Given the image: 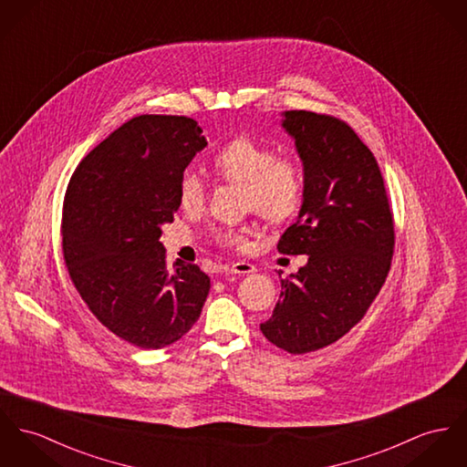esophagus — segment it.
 <instances>
[{
    "label": "esophagus",
    "instance_id": "1",
    "mask_svg": "<svg viewBox=\"0 0 467 467\" xmlns=\"http://www.w3.org/2000/svg\"><path fill=\"white\" fill-rule=\"evenodd\" d=\"M229 272H231V274L245 275V274L255 272V266H254L252 263H247V261H236V263H233V265L229 266Z\"/></svg>",
    "mask_w": 467,
    "mask_h": 467
}]
</instances>
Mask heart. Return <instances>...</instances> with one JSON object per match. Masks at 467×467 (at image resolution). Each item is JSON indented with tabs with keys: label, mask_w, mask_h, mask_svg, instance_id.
<instances>
[{
	"label": "heart",
	"mask_w": 467,
	"mask_h": 467,
	"mask_svg": "<svg viewBox=\"0 0 467 467\" xmlns=\"http://www.w3.org/2000/svg\"><path fill=\"white\" fill-rule=\"evenodd\" d=\"M212 167L216 178L245 186V208L270 223H285L300 213L306 201V174L298 158L277 154L272 145L240 137L216 150ZM206 201V182L184 171L178 181V202L184 212H197ZM251 229L227 225L215 231L222 247L245 251Z\"/></svg>",
	"instance_id": "b5f03b06"
}]
</instances>
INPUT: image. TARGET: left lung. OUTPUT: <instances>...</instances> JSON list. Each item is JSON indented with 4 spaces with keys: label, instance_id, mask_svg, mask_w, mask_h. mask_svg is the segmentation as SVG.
Returning a JSON list of instances; mask_svg holds the SVG:
<instances>
[{
    "label": "left lung",
    "instance_id": "1",
    "mask_svg": "<svg viewBox=\"0 0 467 467\" xmlns=\"http://www.w3.org/2000/svg\"><path fill=\"white\" fill-rule=\"evenodd\" d=\"M283 126L304 161L306 201L277 251L307 254V265L281 281L274 315L259 328L298 356L364 318L391 268L395 222L379 163L345 120L291 109Z\"/></svg>",
    "mask_w": 467,
    "mask_h": 467
}]
</instances>
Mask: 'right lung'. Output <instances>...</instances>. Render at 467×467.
I'll use <instances>...</instances> for the list:
<instances>
[{
  "instance_id": "add662e5",
  "label": "right lung",
  "mask_w": 467,
  "mask_h": 467,
  "mask_svg": "<svg viewBox=\"0 0 467 467\" xmlns=\"http://www.w3.org/2000/svg\"><path fill=\"white\" fill-rule=\"evenodd\" d=\"M190 117L140 115L94 147L72 174L62 251L92 315L145 350L181 339L199 320L210 277L167 265L161 225L180 210L178 181L208 142Z\"/></svg>"
}]
</instances>
